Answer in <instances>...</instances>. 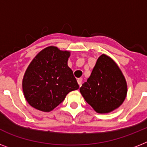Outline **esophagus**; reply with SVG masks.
Returning <instances> with one entry per match:
<instances>
[{
	"instance_id": "esophagus-1",
	"label": "esophagus",
	"mask_w": 147,
	"mask_h": 147,
	"mask_svg": "<svg viewBox=\"0 0 147 147\" xmlns=\"http://www.w3.org/2000/svg\"><path fill=\"white\" fill-rule=\"evenodd\" d=\"M77 82H78V85H82V78H78V79H77Z\"/></svg>"
}]
</instances>
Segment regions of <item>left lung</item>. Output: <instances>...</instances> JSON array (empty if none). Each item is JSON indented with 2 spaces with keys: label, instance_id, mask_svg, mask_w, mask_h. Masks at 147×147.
Returning <instances> with one entry per match:
<instances>
[{
  "label": "left lung",
  "instance_id": "obj_1",
  "mask_svg": "<svg viewBox=\"0 0 147 147\" xmlns=\"http://www.w3.org/2000/svg\"><path fill=\"white\" fill-rule=\"evenodd\" d=\"M80 92L86 102L99 114L118 108L125 100L127 85L121 69L108 55L99 56Z\"/></svg>",
  "mask_w": 147,
  "mask_h": 147
}]
</instances>
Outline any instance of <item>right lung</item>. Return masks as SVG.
<instances>
[{
    "label": "right lung",
    "mask_w": 147,
    "mask_h": 147,
    "mask_svg": "<svg viewBox=\"0 0 147 147\" xmlns=\"http://www.w3.org/2000/svg\"><path fill=\"white\" fill-rule=\"evenodd\" d=\"M69 51L48 47L41 50L27 67L22 88L31 107L49 112L64 100L71 91L78 89L73 71L68 66Z\"/></svg>",
    "instance_id": "add662e5"
}]
</instances>
